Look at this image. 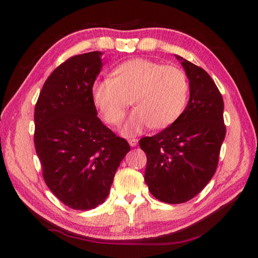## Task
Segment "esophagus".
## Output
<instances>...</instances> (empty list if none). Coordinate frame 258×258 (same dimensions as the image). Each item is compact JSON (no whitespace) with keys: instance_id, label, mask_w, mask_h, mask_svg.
Returning <instances> with one entry per match:
<instances>
[{"instance_id":"1","label":"esophagus","mask_w":258,"mask_h":258,"mask_svg":"<svg viewBox=\"0 0 258 258\" xmlns=\"http://www.w3.org/2000/svg\"><path fill=\"white\" fill-rule=\"evenodd\" d=\"M138 140L137 139H130L128 140V143H130V146L131 147H137L138 146Z\"/></svg>"}]
</instances>
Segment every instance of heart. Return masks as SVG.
Instances as JSON below:
<instances>
[{"mask_svg": "<svg viewBox=\"0 0 258 258\" xmlns=\"http://www.w3.org/2000/svg\"><path fill=\"white\" fill-rule=\"evenodd\" d=\"M189 83L180 68L148 59H133L113 69L110 78L95 83L93 103L109 125H118L132 102L135 110L120 127L133 137L147 126L163 130L178 119L186 106Z\"/></svg>", "mask_w": 258, "mask_h": 258, "instance_id": "heart-1", "label": "heart"}]
</instances>
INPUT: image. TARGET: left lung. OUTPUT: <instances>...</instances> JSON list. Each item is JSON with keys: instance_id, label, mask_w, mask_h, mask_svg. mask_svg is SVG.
Masks as SVG:
<instances>
[{"instance_id": "left-lung-1", "label": "left lung", "mask_w": 258, "mask_h": 258, "mask_svg": "<svg viewBox=\"0 0 258 258\" xmlns=\"http://www.w3.org/2000/svg\"><path fill=\"white\" fill-rule=\"evenodd\" d=\"M175 56L189 80V102L175 123L140 140L147 155L145 181L167 204L185 203L207 185L225 138L224 102L215 83L203 68Z\"/></svg>"}]
</instances>
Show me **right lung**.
I'll return each mask as SVG.
<instances>
[{"label": "right lung", "instance_id": "obj_1", "mask_svg": "<svg viewBox=\"0 0 258 258\" xmlns=\"http://www.w3.org/2000/svg\"><path fill=\"white\" fill-rule=\"evenodd\" d=\"M102 52L72 56L47 77L35 107V149L43 177L60 202L76 211L101 205L131 150L98 117L92 97Z\"/></svg>", "mask_w": 258, "mask_h": 258}]
</instances>
